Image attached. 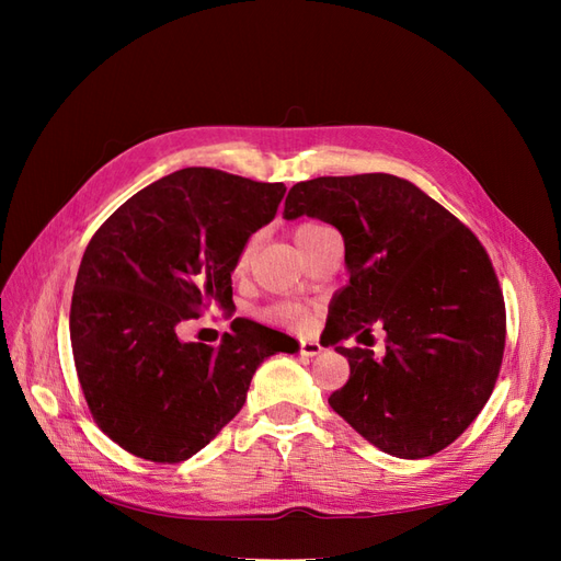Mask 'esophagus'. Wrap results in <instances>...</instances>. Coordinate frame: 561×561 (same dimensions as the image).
I'll list each match as a JSON object with an SVG mask.
<instances>
[{
  "label": "esophagus",
  "mask_w": 561,
  "mask_h": 561,
  "mask_svg": "<svg viewBox=\"0 0 561 561\" xmlns=\"http://www.w3.org/2000/svg\"><path fill=\"white\" fill-rule=\"evenodd\" d=\"M322 351V346L318 342H311V339H301L299 342V353L307 355V358H313V355H318Z\"/></svg>",
  "instance_id": "obj_1"
}]
</instances>
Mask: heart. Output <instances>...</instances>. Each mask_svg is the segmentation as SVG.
I'll use <instances>...</instances> for the list:
<instances>
[{
  "mask_svg": "<svg viewBox=\"0 0 561 561\" xmlns=\"http://www.w3.org/2000/svg\"><path fill=\"white\" fill-rule=\"evenodd\" d=\"M328 229L322 227L318 222H299L293 227V239L295 243L299 245V250L307 248L316 236ZM252 250H254V241L250 239L241 252H239V260H236V266L239 268H245L250 264V257H252ZM260 318L264 322H271V325H285V328H304L307 322L311 320V313L307 307H301V304H295V301H274V304H266V307L260 311Z\"/></svg>",
  "mask_w": 561,
  "mask_h": 561,
  "instance_id": "obj_1",
  "label": "heart"
}]
</instances>
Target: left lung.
Here are the masks:
<instances>
[{"label":"left lung","mask_w":561,"mask_h":561,"mask_svg":"<svg viewBox=\"0 0 561 561\" xmlns=\"http://www.w3.org/2000/svg\"><path fill=\"white\" fill-rule=\"evenodd\" d=\"M339 229L348 285L332 299L328 344L351 365L330 407L398 458L443 451L482 412L505 348V301L484 245L410 180L388 173L297 182L285 219ZM387 330V355L341 339Z\"/></svg>","instance_id":"8db88e82"}]
</instances>
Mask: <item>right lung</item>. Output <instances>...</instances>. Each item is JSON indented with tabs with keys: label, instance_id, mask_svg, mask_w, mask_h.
Here are the masks:
<instances>
[{
	"label": "right lung",
	"instance_id": "right-lung-1",
	"mask_svg": "<svg viewBox=\"0 0 561 561\" xmlns=\"http://www.w3.org/2000/svg\"><path fill=\"white\" fill-rule=\"evenodd\" d=\"M283 182L184 168L130 196L83 252L70 309L77 377L110 439L180 463L241 412L254 369L293 336L236 318L222 344L182 342L186 320L233 309L231 271L274 219Z\"/></svg>",
	"mask_w": 561,
	"mask_h": 561
}]
</instances>
